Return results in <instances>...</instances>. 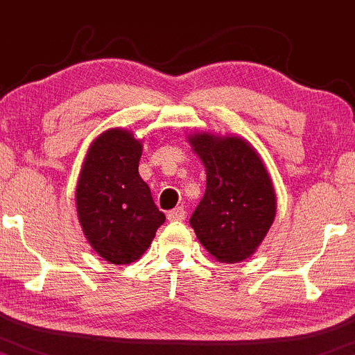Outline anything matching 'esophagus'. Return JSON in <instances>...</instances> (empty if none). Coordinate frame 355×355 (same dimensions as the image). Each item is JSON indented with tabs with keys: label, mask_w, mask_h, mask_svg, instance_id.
<instances>
[{
	"label": "esophagus",
	"mask_w": 355,
	"mask_h": 355,
	"mask_svg": "<svg viewBox=\"0 0 355 355\" xmlns=\"http://www.w3.org/2000/svg\"><path fill=\"white\" fill-rule=\"evenodd\" d=\"M185 216L187 214H185L184 207H175V209H171V211H168L166 218H168V221H184Z\"/></svg>",
	"instance_id": "34e87169"
}]
</instances>
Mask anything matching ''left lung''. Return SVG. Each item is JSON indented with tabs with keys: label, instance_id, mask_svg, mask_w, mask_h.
I'll use <instances>...</instances> for the list:
<instances>
[{
	"label": "left lung",
	"instance_id": "obj_1",
	"mask_svg": "<svg viewBox=\"0 0 355 355\" xmlns=\"http://www.w3.org/2000/svg\"><path fill=\"white\" fill-rule=\"evenodd\" d=\"M189 143L207 175L190 226L216 260L241 262L255 253L274 223L277 200L270 175L243 137L197 132Z\"/></svg>",
	"mask_w": 355,
	"mask_h": 355
}]
</instances>
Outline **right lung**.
<instances>
[{
	"label": "right lung",
	"instance_id": "obj_1",
	"mask_svg": "<svg viewBox=\"0 0 355 355\" xmlns=\"http://www.w3.org/2000/svg\"><path fill=\"white\" fill-rule=\"evenodd\" d=\"M143 143L130 130L109 129L88 148L76 185L78 219L92 248L110 263L139 259L165 223L141 178Z\"/></svg>",
	"mask_w": 355,
	"mask_h": 355
}]
</instances>
